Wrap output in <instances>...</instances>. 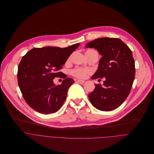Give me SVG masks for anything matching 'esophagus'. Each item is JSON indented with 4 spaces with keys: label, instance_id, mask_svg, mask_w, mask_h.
Returning <instances> with one entry per match:
<instances>
[{
    "label": "esophagus",
    "instance_id": "1",
    "mask_svg": "<svg viewBox=\"0 0 154 154\" xmlns=\"http://www.w3.org/2000/svg\"><path fill=\"white\" fill-rule=\"evenodd\" d=\"M76 81H77L78 83L81 84V85H83L85 83V81L84 80H81V79H78Z\"/></svg>",
    "mask_w": 154,
    "mask_h": 154
}]
</instances>
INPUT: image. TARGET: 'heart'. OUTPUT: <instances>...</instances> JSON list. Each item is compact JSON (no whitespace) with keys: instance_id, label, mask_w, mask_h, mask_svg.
I'll use <instances>...</instances> for the list:
<instances>
[{"instance_id":"heart-1","label":"heart","mask_w":154,"mask_h":154,"mask_svg":"<svg viewBox=\"0 0 154 154\" xmlns=\"http://www.w3.org/2000/svg\"><path fill=\"white\" fill-rule=\"evenodd\" d=\"M86 55H95L98 57V53L94 50H88L85 53ZM91 70L88 68H76L71 71V73L73 76L78 78H85L88 75L91 73Z\"/></svg>"}]
</instances>
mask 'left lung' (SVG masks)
Returning <instances> with one entry per match:
<instances>
[{
    "mask_svg": "<svg viewBox=\"0 0 154 154\" xmlns=\"http://www.w3.org/2000/svg\"><path fill=\"white\" fill-rule=\"evenodd\" d=\"M94 48L102 56L91 78H104L103 85L95 84L89 99L96 109L110 111L121 106L129 96L135 78V63L131 49L121 40L103 37L85 46Z\"/></svg>",
    "mask_w": 154,
    "mask_h": 154,
    "instance_id": "8db88e82",
    "label": "left lung"
}]
</instances>
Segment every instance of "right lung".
<instances>
[{
    "label": "right lung",
    "mask_w": 154,
    "mask_h": 154,
    "mask_svg": "<svg viewBox=\"0 0 154 154\" xmlns=\"http://www.w3.org/2000/svg\"><path fill=\"white\" fill-rule=\"evenodd\" d=\"M79 43L66 48H35L24 55L18 66V83L26 103L42 114L55 113L65 102L69 88L74 80L65 77L59 70ZM65 78L60 85L52 79Z\"/></svg>",
    "instance_id": "add662e5"
}]
</instances>
